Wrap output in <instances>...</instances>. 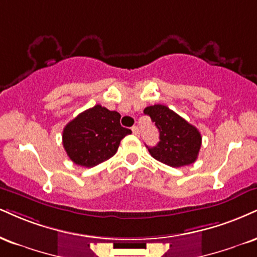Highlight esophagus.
I'll list each match as a JSON object with an SVG mask.
<instances>
[{"label":"esophagus","instance_id":"34e87169","mask_svg":"<svg viewBox=\"0 0 257 257\" xmlns=\"http://www.w3.org/2000/svg\"><path fill=\"white\" fill-rule=\"evenodd\" d=\"M132 131H133V134H135V135H137V137H139V135H140V129H139V126L134 125L132 128Z\"/></svg>","mask_w":257,"mask_h":257}]
</instances>
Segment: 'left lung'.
I'll return each instance as SVG.
<instances>
[{
	"label": "left lung",
	"mask_w": 257,
	"mask_h": 257,
	"mask_svg": "<svg viewBox=\"0 0 257 257\" xmlns=\"http://www.w3.org/2000/svg\"><path fill=\"white\" fill-rule=\"evenodd\" d=\"M159 131L157 146L148 147L150 154L171 168L190 165L195 162L201 147L200 132L165 105H152L144 110Z\"/></svg>",
	"instance_id": "left-lung-1"
}]
</instances>
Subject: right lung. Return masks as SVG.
<instances>
[{"mask_svg": "<svg viewBox=\"0 0 257 257\" xmlns=\"http://www.w3.org/2000/svg\"><path fill=\"white\" fill-rule=\"evenodd\" d=\"M120 115L101 105L79 113L64 126L62 140L70 160L83 168H93L115 156L119 142L131 129L123 128Z\"/></svg>", "mask_w": 257, "mask_h": 257, "instance_id": "1", "label": "right lung"}]
</instances>
